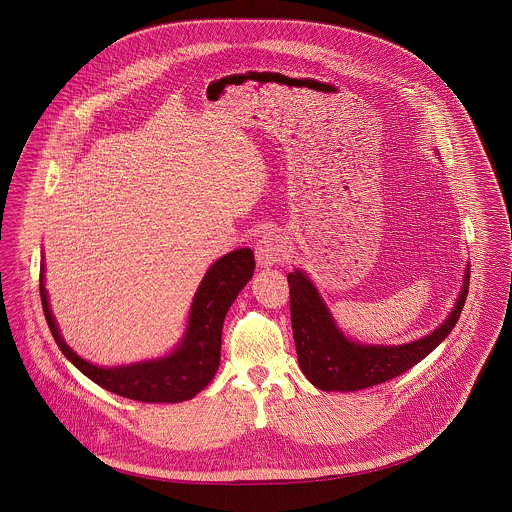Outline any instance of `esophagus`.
Masks as SVG:
<instances>
[{
    "instance_id": "1",
    "label": "esophagus",
    "mask_w": 512,
    "mask_h": 512,
    "mask_svg": "<svg viewBox=\"0 0 512 512\" xmlns=\"http://www.w3.org/2000/svg\"><path fill=\"white\" fill-rule=\"evenodd\" d=\"M288 257V249L286 242L282 240V236L268 232L265 234L259 244L255 247V259L261 267H274L278 263H284V259Z\"/></svg>"
}]
</instances>
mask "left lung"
<instances>
[{"mask_svg": "<svg viewBox=\"0 0 512 512\" xmlns=\"http://www.w3.org/2000/svg\"><path fill=\"white\" fill-rule=\"evenodd\" d=\"M470 268H466L463 292L449 318L422 340L405 345H361L349 341L336 328L326 305L311 280L295 270L288 274L290 313L297 361L303 374L324 391H357L378 386L411 370L430 355L455 328L468 295Z\"/></svg>", "mask_w": 512, "mask_h": 512, "instance_id": "obj_1", "label": "left lung"}]
</instances>
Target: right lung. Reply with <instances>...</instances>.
Instances as JSON below:
<instances>
[{
  "label": "right lung",
  "instance_id": "1",
  "mask_svg": "<svg viewBox=\"0 0 512 512\" xmlns=\"http://www.w3.org/2000/svg\"><path fill=\"white\" fill-rule=\"evenodd\" d=\"M253 268L255 257L247 247L220 257L207 270L201 286L197 288L188 330L178 349L169 357L121 368L90 365L63 341L55 318L49 311L48 293L44 288V265L40 274V297L53 340L65 357L92 382L103 390L142 403H178L192 399L213 380L220 365L224 317L238 293L251 280Z\"/></svg>",
  "mask_w": 512,
  "mask_h": 512
}]
</instances>
